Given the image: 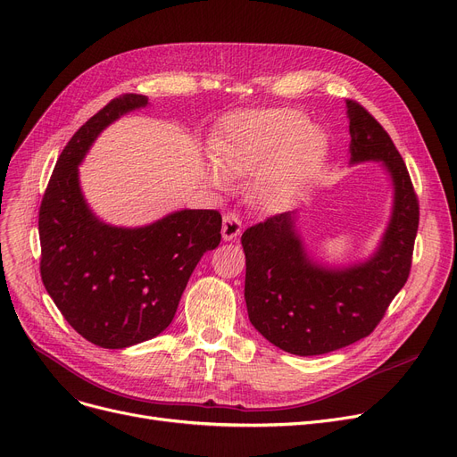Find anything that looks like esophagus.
Wrapping results in <instances>:
<instances>
[{
    "instance_id": "34e87169",
    "label": "esophagus",
    "mask_w": 457,
    "mask_h": 457,
    "mask_svg": "<svg viewBox=\"0 0 457 457\" xmlns=\"http://www.w3.org/2000/svg\"><path fill=\"white\" fill-rule=\"evenodd\" d=\"M221 234H223V240L225 242L236 240V237L242 234V220H240V215H237L236 212H227L223 215Z\"/></svg>"
}]
</instances>
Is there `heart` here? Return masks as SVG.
I'll list each match as a JSON object with an SVG mask.
<instances>
[{
	"label": "heart",
	"mask_w": 457,
	"mask_h": 457,
	"mask_svg": "<svg viewBox=\"0 0 457 457\" xmlns=\"http://www.w3.org/2000/svg\"><path fill=\"white\" fill-rule=\"evenodd\" d=\"M212 148L217 162L210 160L204 169L213 187L228 189V175H256V201L268 210H285L312 182L328 154V139L303 112L277 107L227 117Z\"/></svg>",
	"instance_id": "heart-1"
}]
</instances>
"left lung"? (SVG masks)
<instances>
[{"mask_svg":"<svg viewBox=\"0 0 457 457\" xmlns=\"http://www.w3.org/2000/svg\"><path fill=\"white\" fill-rule=\"evenodd\" d=\"M352 163L383 162L395 184L393 217L370 260L342 270L307 256L292 213H278L242 234L245 303L254 329L294 355H321L370 335L411 271L419 197L385 128L355 100H345Z\"/></svg>","mask_w":457,"mask_h":457,"instance_id":"obj_1","label":"left lung"}]
</instances>
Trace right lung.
<instances>
[{"label": "right lung", "mask_w": 457, "mask_h": 457, "mask_svg": "<svg viewBox=\"0 0 457 457\" xmlns=\"http://www.w3.org/2000/svg\"><path fill=\"white\" fill-rule=\"evenodd\" d=\"M146 104L143 95H120L87 120L62 148L38 210L45 288L85 340L107 350L158 337L175 318L201 256L221 242L217 210H180L141 228H120L87 208L79 162L105 126Z\"/></svg>", "instance_id": "right-lung-1"}]
</instances>
